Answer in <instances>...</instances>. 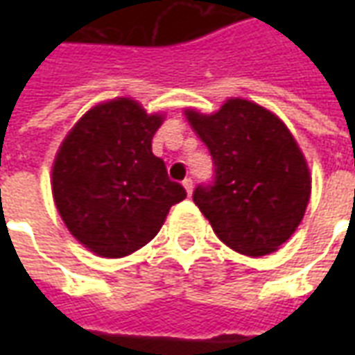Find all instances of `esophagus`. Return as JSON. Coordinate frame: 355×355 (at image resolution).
<instances>
[{
	"instance_id": "34e87169",
	"label": "esophagus",
	"mask_w": 355,
	"mask_h": 355,
	"mask_svg": "<svg viewBox=\"0 0 355 355\" xmlns=\"http://www.w3.org/2000/svg\"><path fill=\"white\" fill-rule=\"evenodd\" d=\"M182 186H184L186 193H188V196H190V193H192V190H193V182H192V178H184V180H182Z\"/></svg>"
}]
</instances>
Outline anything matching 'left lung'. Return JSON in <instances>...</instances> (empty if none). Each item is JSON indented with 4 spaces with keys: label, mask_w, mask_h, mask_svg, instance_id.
Returning <instances> with one entry per match:
<instances>
[{
    "label": "left lung",
    "mask_w": 355,
    "mask_h": 355,
    "mask_svg": "<svg viewBox=\"0 0 355 355\" xmlns=\"http://www.w3.org/2000/svg\"><path fill=\"white\" fill-rule=\"evenodd\" d=\"M186 117L215 165L213 180L193 190V203L234 251H275L297 230L312 190L297 140L279 117L243 98L211 116L186 110Z\"/></svg>",
    "instance_id": "obj_1"
}]
</instances>
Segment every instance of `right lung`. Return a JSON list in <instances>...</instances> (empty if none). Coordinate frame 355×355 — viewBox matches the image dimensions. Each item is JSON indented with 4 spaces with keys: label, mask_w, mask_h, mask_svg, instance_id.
Returning a JSON list of instances; mask_svg holds the SVG:
<instances>
[{
    "label": "right lung",
    "mask_w": 355,
    "mask_h": 355,
    "mask_svg": "<svg viewBox=\"0 0 355 355\" xmlns=\"http://www.w3.org/2000/svg\"><path fill=\"white\" fill-rule=\"evenodd\" d=\"M163 116L139 102H102L81 117L53 163V198L89 251L119 259L144 247L186 190L167 177L152 139Z\"/></svg>",
    "instance_id": "add662e5"
}]
</instances>
